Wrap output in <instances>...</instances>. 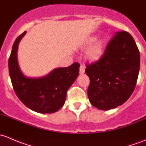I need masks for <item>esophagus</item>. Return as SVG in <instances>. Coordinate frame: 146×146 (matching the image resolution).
Segmentation results:
<instances>
[{
  "label": "esophagus",
  "instance_id": "1",
  "mask_svg": "<svg viewBox=\"0 0 146 146\" xmlns=\"http://www.w3.org/2000/svg\"><path fill=\"white\" fill-rule=\"evenodd\" d=\"M79 72H80V74H82L85 72V68H84L83 65L80 66V68H79Z\"/></svg>",
  "mask_w": 146,
  "mask_h": 146
}]
</instances>
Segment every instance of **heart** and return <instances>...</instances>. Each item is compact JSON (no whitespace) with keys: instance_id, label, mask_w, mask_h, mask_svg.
Returning <instances> with one entry per match:
<instances>
[{"instance_id":"obj_1","label":"heart","mask_w":146,"mask_h":146,"mask_svg":"<svg viewBox=\"0 0 146 146\" xmlns=\"http://www.w3.org/2000/svg\"><path fill=\"white\" fill-rule=\"evenodd\" d=\"M97 39L96 36H91L87 39V45H91L94 42H95L94 44L91 45L87 49L86 52V58L90 61H96L100 59L103 54V50H104V42L103 40H98L96 41Z\"/></svg>"}]
</instances>
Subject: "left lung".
<instances>
[{"mask_svg":"<svg viewBox=\"0 0 146 146\" xmlns=\"http://www.w3.org/2000/svg\"><path fill=\"white\" fill-rule=\"evenodd\" d=\"M139 70L140 53L134 39L127 31H117L103 56L86 64L90 103L102 110L122 105L134 91Z\"/></svg>","mask_w":146,"mask_h":146,"instance_id":"obj_1","label":"left lung"}]
</instances>
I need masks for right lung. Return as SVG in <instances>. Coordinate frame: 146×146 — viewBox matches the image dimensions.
Masks as SVG:
<instances>
[{
    "mask_svg": "<svg viewBox=\"0 0 146 146\" xmlns=\"http://www.w3.org/2000/svg\"><path fill=\"white\" fill-rule=\"evenodd\" d=\"M27 31L16 38L9 58V74L16 95L24 105L39 113H53L64 104L67 91L79 72V64L56 68L43 77H27L17 61L18 45Z\"/></svg>",
    "mask_w": 146,
    "mask_h": 146,
    "instance_id": "right-lung-1",
    "label": "right lung"
}]
</instances>
